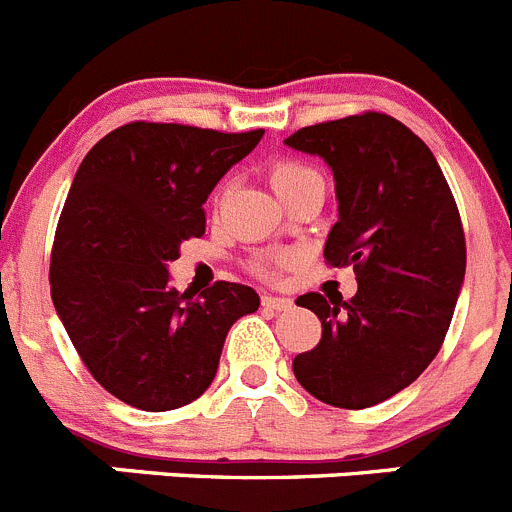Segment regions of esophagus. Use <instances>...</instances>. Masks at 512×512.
<instances>
[{
  "label": "esophagus",
  "instance_id": "esophagus-1",
  "mask_svg": "<svg viewBox=\"0 0 512 512\" xmlns=\"http://www.w3.org/2000/svg\"><path fill=\"white\" fill-rule=\"evenodd\" d=\"M261 304H264L266 309H276V312H287V309H292V299L287 297H271V294H264L261 297Z\"/></svg>",
  "mask_w": 512,
  "mask_h": 512
}]
</instances>
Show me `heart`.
I'll return each instance as SVG.
<instances>
[{"label": "heart", "instance_id": "1", "mask_svg": "<svg viewBox=\"0 0 512 512\" xmlns=\"http://www.w3.org/2000/svg\"><path fill=\"white\" fill-rule=\"evenodd\" d=\"M320 177H322L320 172L314 170V167H309V164L279 162V164H274V170H271V185H274L276 195H279V198H284V195H289L292 190L302 187L304 182L320 180ZM287 264H289L287 256H276V259H271V261H261V264L256 266V271H259L261 276H276L279 274V269H284Z\"/></svg>", "mask_w": 512, "mask_h": 512}]
</instances>
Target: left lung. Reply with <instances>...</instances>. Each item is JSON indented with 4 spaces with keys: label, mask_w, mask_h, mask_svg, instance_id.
<instances>
[{
    "label": "left lung",
    "mask_w": 512,
    "mask_h": 512,
    "mask_svg": "<svg viewBox=\"0 0 512 512\" xmlns=\"http://www.w3.org/2000/svg\"><path fill=\"white\" fill-rule=\"evenodd\" d=\"M284 144L330 164L340 220L325 261L358 279L348 302L297 299L322 337L294 358V375L330 406L368 409L411 386L442 348L467 266L457 203L431 149L388 114L304 126Z\"/></svg>",
    "instance_id": "left-lung-1"
}]
</instances>
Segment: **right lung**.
I'll list each match as a JSON object with an SVG mask.
<instances>
[{"label":"right lung","instance_id":"obj_1","mask_svg":"<svg viewBox=\"0 0 512 512\" xmlns=\"http://www.w3.org/2000/svg\"><path fill=\"white\" fill-rule=\"evenodd\" d=\"M264 137L131 121L73 177L50 253V297L73 348L111 396L170 411L208 391L233 322L259 309L246 284L192 299L167 264L205 233L203 203Z\"/></svg>","mask_w":512,"mask_h":512}]
</instances>
